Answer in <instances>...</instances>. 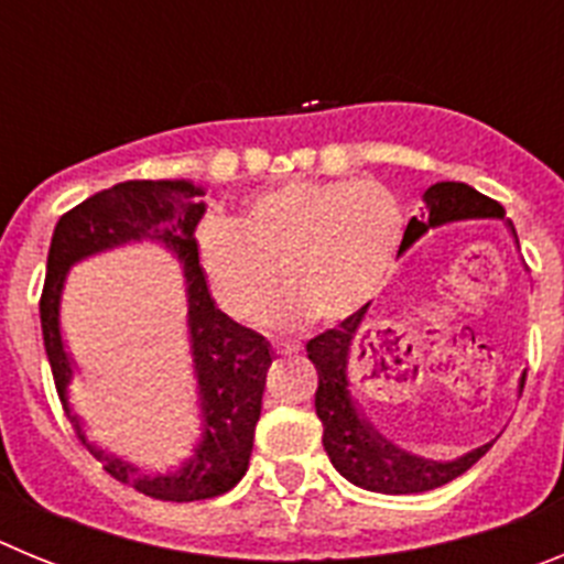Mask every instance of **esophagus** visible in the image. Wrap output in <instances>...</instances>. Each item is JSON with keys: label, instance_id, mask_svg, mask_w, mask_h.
I'll return each instance as SVG.
<instances>
[{"label": "esophagus", "instance_id": "obj_1", "mask_svg": "<svg viewBox=\"0 0 564 564\" xmlns=\"http://www.w3.org/2000/svg\"><path fill=\"white\" fill-rule=\"evenodd\" d=\"M273 352H299L296 341H273Z\"/></svg>", "mask_w": 564, "mask_h": 564}]
</instances>
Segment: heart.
Here are the masks:
<instances>
[{
    "mask_svg": "<svg viewBox=\"0 0 564 564\" xmlns=\"http://www.w3.org/2000/svg\"><path fill=\"white\" fill-rule=\"evenodd\" d=\"M403 226L401 200L383 183L288 181L251 194L237 226L203 220L197 259L234 322L259 316L276 276L285 285L268 311L276 325L341 322L381 291Z\"/></svg>",
    "mask_w": 564,
    "mask_h": 564,
    "instance_id": "obj_1",
    "label": "heart"
}]
</instances>
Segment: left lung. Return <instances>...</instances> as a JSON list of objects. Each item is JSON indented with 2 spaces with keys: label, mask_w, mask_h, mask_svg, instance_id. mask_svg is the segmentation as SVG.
Returning <instances> with one entry per match:
<instances>
[{
  "label": "left lung",
  "mask_w": 564,
  "mask_h": 564,
  "mask_svg": "<svg viewBox=\"0 0 564 564\" xmlns=\"http://www.w3.org/2000/svg\"><path fill=\"white\" fill-rule=\"evenodd\" d=\"M426 212L421 220L412 217L401 239V251L410 248L421 234L430 228L443 226L452 220H468V217H502V206L477 188L466 183H435L423 194ZM367 307H358L356 313L338 322L330 330L318 333L307 341V358L318 372L316 387V415L325 426V452L341 477H347L356 486L367 491H381V495H421L437 486H446L449 480L460 477L463 471L475 466L491 443L480 449L468 452L466 457L452 463L423 460V457L406 455L398 446L383 441L370 423L361 421L350 390H347V364H350L352 344L361 336V322Z\"/></svg>",
  "instance_id": "1"
}]
</instances>
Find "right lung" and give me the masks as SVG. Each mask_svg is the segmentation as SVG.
Here are the masks:
<instances>
[{
    "label": "right lung",
    "instance_id": "obj_1",
    "mask_svg": "<svg viewBox=\"0 0 564 564\" xmlns=\"http://www.w3.org/2000/svg\"><path fill=\"white\" fill-rule=\"evenodd\" d=\"M197 194H203L200 188L183 181H127L69 208L53 231L47 276L39 299L44 350L56 392L67 410V381L73 367L58 333V296L67 268L89 253L143 237L161 239L177 253L188 282V330L206 426L203 443L194 449L192 460L177 475L141 477L129 463L93 449L78 426V417H69L78 441L101 460L109 477L166 502L212 500L231 491L242 480L251 460L253 426L262 410L265 372L273 361L265 338L214 307L194 239V228L206 212V206L197 203Z\"/></svg>",
    "mask_w": 564,
    "mask_h": 564
}]
</instances>
